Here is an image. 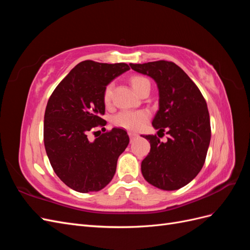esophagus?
<instances>
[{
	"label": "esophagus",
	"mask_w": 250,
	"mask_h": 250,
	"mask_svg": "<svg viewBox=\"0 0 250 250\" xmlns=\"http://www.w3.org/2000/svg\"><path fill=\"white\" fill-rule=\"evenodd\" d=\"M128 135H129V138H130L131 141L134 140L135 138H138V134L135 133V132H128Z\"/></svg>",
	"instance_id": "34e87169"
}]
</instances>
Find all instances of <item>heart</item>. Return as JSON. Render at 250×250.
Instances as JSON below:
<instances>
[{"label":"heart","instance_id":"b5f03b06","mask_svg":"<svg viewBox=\"0 0 250 250\" xmlns=\"http://www.w3.org/2000/svg\"><path fill=\"white\" fill-rule=\"evenodd\" d=\"M131 85L133 89L139 94L140 89L145 85L150 84L149 80L143 76H133L130 79ZM112 94V84L109 83L104 89L103 94V100L105 104H108L111 99ZM148 112L145 110H138V111H131V110H122L118 112L117 115L112 117V123L118 127L124 128L128 130H138L144 125V123L148 120Z\"/></svg>","mask_w":250,"mask_h":250}]
</instances>
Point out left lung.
<instances>
[{
    "instance_id": "obj_1",
    "label": "left lung",
    "mask_w": 250,
    "mask_h": 250,
    "mask_svg": "<svg viewBox=\"0 0 250 250\" xmlns=\"http://www.w3.org/2000/svg\"><path fill=\"white\" fill-rule=\"evenodd\" d=\"M129 65L156 82L160 109L152 125L158 132L169 134L166 143L156 134L143 135L151 148L142 162V174L158 188L178 190L197 176L206 162L210 141L207 102L197 85L172 62L158 60Z\"/></svg>"
}]
</instances>
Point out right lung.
Wrapping results in <instances>:
<instances>
[{
  "label": "right lung",
  "instance_id": "obj_1",
  "mask_svg": "<svg viewBox=\"0 0 250 250\" xmlns=\"http://www.w3.org/2000/svg\"><path fill=\"white\" fill-rule=\"evenodd\" d=\"M129 70L126 63H100L84 60L60 81L48 101L43 121V142L56 175L80 193L106 187L117 162L129 143L127 132L112 128L94 141L88 134L106 125L104 89Z\"/></svg>",
  "mask_w": 250,
  "mask_h": 250
}]
</instances>
